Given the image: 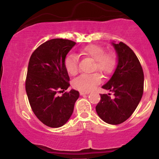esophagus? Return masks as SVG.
<instances>
[{"instance_id":"1","label":"esophagus","mask_w":159,"mask_h":159,"mask_svg":"<svg viewBox=\"0 0 159 159\" xmlns=\"http://www.w3.org/2000/svg\"><path fill=\"white\" fill-rule=\"evenodd\" d=\"M87 94H89V93L83 92V91H81V92H80V95H81V96H84V95H87Z\"/></svg>"}]
</instances>
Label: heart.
<instances>
[{
	"label": "heart",
	"instance_id": "obj_1",
	"mask_svg": "<svg viewBox=\"0 0 159 159\" xmlns=\"http://www.w3.org/2000/svg\"><path fill=\"white\" fill-rule=\"evenodd\" d=\"M103 47L98 45H89L82 48L80 54L94 60L93 70H98L105 75L112 73L116 68V57L114 53H105ZM64 67L67 73L75 75L78 72V59L75 54H69L64 60ZM102 77L96 72L93 74H83L75 78L72 81L74 88L83 92H90L101 82Z\"/></svg>",
	"mask_w": 159,
	"mask_h": 159
}]
</instances>
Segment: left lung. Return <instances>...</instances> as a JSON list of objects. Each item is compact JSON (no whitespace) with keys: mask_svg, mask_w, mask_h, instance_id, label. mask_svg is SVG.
<instances>
[{"mask_svg":"<svg viewBox=\"0 0 159 159\" xmlns=\"http://www.w3.org/2000/svg\"><path fill=\"white\" fill-rule=\"evenodd\" d=\"M117 54L114 74L103 89L114 93V98L101 94L96 107L98 116L105 123L118 125L129 119L138 107L143 93L144 76L139 60L128 45L111 43Z\"/></svg>","mask_w":159,"mask_h":159,"instance_id":"1","label":"left lung"}]
</instances>
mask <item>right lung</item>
I'll return each instance as SVG.
<instances>
[{
	"label": "right lung",
	"instance_id": "obj_1",
	"mask_svg": "<svg viewBox=\"0 0 159 159\" xmlns=\"http://www.w3.org/2000/svg\"><path fill=\"white\" fill-rule=\"evenodd\" d=\"M75 44L69 39H50L39 45L29 61L25 82L27 98L34 114L47 126L58 128L66 123L79 97V92L73 89L61 96L57 95L70 86L64 60Z\"/></svg>",
	"mask_w": 159,
	"mask_h": 159
}]
</instances>
